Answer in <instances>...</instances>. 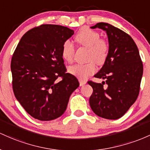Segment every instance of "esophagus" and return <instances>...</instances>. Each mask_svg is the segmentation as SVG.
<instances>
[{"mask_svg": "<svg viewBox=\"0 0 150 150\" xmlns=\"http://www.w3.org/2000/svg\"><path fill=\"white\" fill-rule=\"evenodd\" d=\"M86 83V81L85 80L79 79V84H80V86H83V85H85Z\"/></svg>", "mask_w": 150, "mask_h": 150, "instance_id": "1", "label": "esophagus"}]
</instances>
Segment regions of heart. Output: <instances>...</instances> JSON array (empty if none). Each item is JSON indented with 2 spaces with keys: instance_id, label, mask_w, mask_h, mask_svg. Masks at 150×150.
<instances>
[{
  "instance_id": "obj_1",
  "label": "heart",
  "mask_w": 150,
  "mask_h": 150,
  "mask_svg": "<svg viewBox=\"0 0 150 150\" xmlns=\"http://www.w3.org/2000/svg\"><path fill=\"white\" fill-rule=\"evenodd\" d=\"M75 40L80 45L88 49V59L93 60L86 64H76L69 68V72L80 79H86L96 71L95 61L103 64L107 59L109 47L105 40L100 39L97 32L88 28H83L75 36ZM75 48L69 40H66L62 46V57L67 62L73 61Z\"/></svg>"
}]
</instances>
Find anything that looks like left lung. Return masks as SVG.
<instances>
[{"label":"left lung","instance_id":"1","mask_svg":"<svg viewBox=\"0 0 150 150\" xmlns=\"http://www.w3.org/2000/svg\"><path fill=\"white\" fill-rule=\"evenodd\" d=\"M91 28L105 31L109 51L103 66L94 75L105 81H88L93 89L89 103L98 116L116 120L124 115L137 100L143 74L142 62L135 42L125 32L105 23H98ZM105 83L106 88L103 87Z\"/></svg>","mask_w":150,"mask_h":150}]
</instances>
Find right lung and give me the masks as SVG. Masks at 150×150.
<instances>
[{"label":"right lung","mask_w":150,"mask_h":150,"mask_svg":"<svg viewBox=\"0 0 150 150\" xmlns=\"http://www.w3.org/2000/svg\"><path fill=\"white\" fill-rule=\"evenodd\" d=\"M74 32L67 27L42 25L22 37L11 60L15 96L26 112L39 120L60 117L79 83L66 73L62 46ZM61 77L59 82L57 79Z\"/></svg>","instance_id":"add662e5"}]
</instances>
